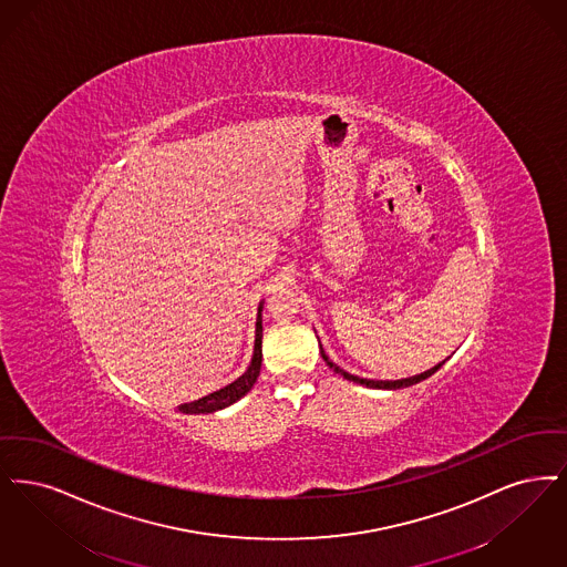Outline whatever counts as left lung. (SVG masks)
<instances>
[{
    "label": "left lung",
    "instance_id": "left-lung-1",
    "mask_svg": "<svg viewBox=\"0 0 567 567\" xmlns=\"http://www.w3.org/2000/svg\"><path fill=\"white\" fill-rule=\"evenodd\" d=\"M321 358H323V362L330 367V369L334 370L337 374H343L347 381H353V383H360V385H367V388H377V390H400V388H409V385H415L419 381H423V379H427V377H432L436 370L443 367L444 362H441L439 367H434V369L425 370V372H421V374H415V377H409V379H398V381H372V379H360V377H355V374H349L343 369H339L328 355H326V351L321 349Z\"/></svg>",
    "mask_w": 567,
    "mask_h": 567
}]
</instances>
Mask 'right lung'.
<instances>
[{
    "mask_svg": "<svg viewBox=\"0 0 567 567\" xmlns=\"http://www.w3.org/2000/svg\"><path fill=\"white\" fill-rule=\"evenodd\" d=\"M262 307L258 309V320H256V343H254V358H251V364L249 369L237 379L233 381L230 385L221 388L214 394L205 395V398H198L195 402H188V404H182L179 411L182 413H188V415H197V413H214V411H220L224 406L237 402L239 398L251 390V385L256 383L258 374H260V367H262Z\"/></svg>",
    "mask_w": 567,
    "mask_h": 567,
    "instance_id": "obj_1",
    "label": "right lung"
}]
</instances>
